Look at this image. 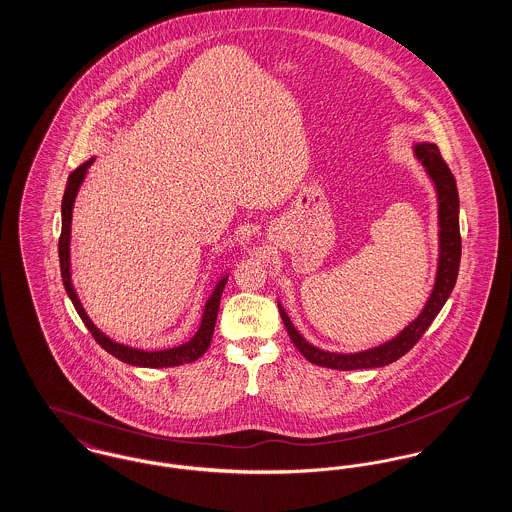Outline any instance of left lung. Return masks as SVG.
<instances>
[{"label": "left lung", "instance_id": "1", "mask_svg": "<svg viewBox=\"0 0 512 512\" xmlns=\"http://www.w3.org/2000/svg\"><path fill=\"white\" fill-rule=\"evenodd\" d=\"M414 159L424 167V172L432 180L438 195V268L434 278V288L428 295L418 317L411 320L399 334L391 340L378 343L374 347L343 353V351H326L305 340L299 330L293 326L286 309L278 301V311L284 320V326L290 334L293 345L299 353L313 365L326 366L334 370H361V368H380L388 366L403 357L414 343L422 338L428 326L438 317L441 307L449 299L455 288L459 265H461V230H459V192L453 172L441 159L438 146L432 142H414Z\"/></svg>", "mask_w": 512, "mask_h": 512}]
</instances>
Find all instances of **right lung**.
I'll return each instance as SVG.
<instances>
[{
	"instance_id": "add662e5",
	"label": "right lung",
	"mask_w": 512,
	"mask_h": 512,
	"mask_svg": "<svg viewBox=\"0 0 512 512\" xmlns=\"http://www.w3.org/2000/svg\"><path fill=\"white\" fill-rule=\"evenodd\" d=\"M96 157H92L90 161L82 163L76 171L71 172L69 180H67V188L63 194L61 201V238H59V263H61V278L65 284V290L69 293L71 301H73L76 313L82 318V322L86 324V328L90 330V334L96 338L99 345L111 353L113 357H117L122 363L132 366H142V368H169V366L186 365V363H194L197 361L211 345L213 340V332H215V324H217V315H219L220 295L226 286L228 280V270L222 272L215 284V288L209 293L205 305H203V313L199 320V328L194 336L182 345H176L171 349H157V351H147L140 347H130L119 341L111 340L109 336H105L98 326L92 322V318L88 317V313L84 311L80 297L74 290L73 272H71V224H73L74 201L78 190L82 186V182L86 180L88 169L94 165Z\"/></svg>"
}]
</instances>
